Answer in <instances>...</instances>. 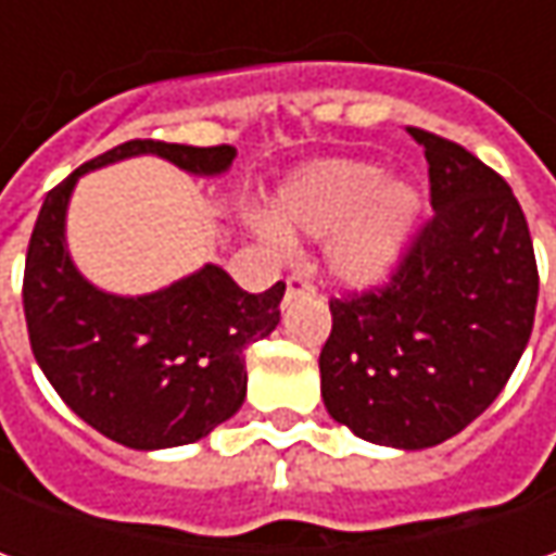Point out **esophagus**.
<instances>
[{
    "instance_id": "34e87169",
    "label": "esophagus",
    "mask_w": 556,
    "mask_h": 556,
    "mask_svg": "<svg viewBox=\"0 0 556 556\" xmlns=\"http://www.w3.org/2000/svg\"><path fill=\"white\" fill-rule=\"evenodd\" d=\"M306 293H315V288H312L309 278H306V275H290V278H288V300H293V296H306Z\"/></svg>"
}]
</instances>
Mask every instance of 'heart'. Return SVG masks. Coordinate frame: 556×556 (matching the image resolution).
<instances>
[{"label":"heart","mask_w":556,"mask_h":556,"mask_svg":"<svg viewBox=\"0 0 556 556\" xmlns=\"http://www.w3.org/2000/svg\"><path fill=\"white\" fill-rule=\"evenodd\" d=\"M424 194L412 179H387L380 163L325 161L296 173L275 201V223L288 235L330 238L328 268L346 288L365 290L393 275L412 244ZM278 228L256 223L275 241Z\"/></svg>","instance_id":"b5f03b06"}]
</instances>
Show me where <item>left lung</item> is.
<instances>
[{
    "instance_id": "obj_1",
    "label": "left lung",
    "mask_w": 556,
    "mask_h": 556,
    "mask_svg": "<svg viewBox=\"0 0 556 556\" xmlns=\"http://www.w3.org/2000/svg\"><path fill=\"white\" fill-rule=\"evenodd\" d=\"M408 132L430 163L433 219L387 288L333 300L318 368L337 424L417 452L498 399L532 333L539 271L510 185L455 141Z\"/></svg>"
}]
</instances>
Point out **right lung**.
Listing matches in <instances>:
<instances>
[{
    "label": "right lung",
    "mask_w": 556,
    "mask_h": 556,
    "mask_svg": "<svg viewBox=\"0 0 556 556\" xmlns=\"http://www.w3.org/2000/svg\"><path fill=\"white\" fill-rule=\"evenodd\" d=\"M154 154L188 176L231 169V144L191 148L126 141L71 173L39 210L24 268V315L42 374L64 405L126 448L157 452L203 439L238 415L247 395L244 350L278 328L285 281L247 293L216 263L151 293L92 285L67 250L76 182L101 166Z\"/></svg>",
    "instance_id": "right-lung-1"
}]
</instances>
